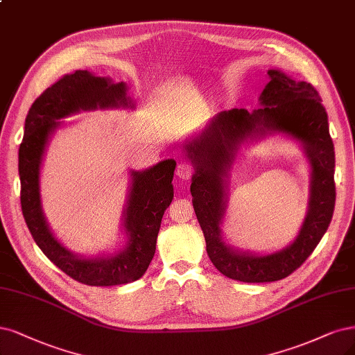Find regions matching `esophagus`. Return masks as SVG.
Masks as SVG:
<instances>
[{
  "instance_id": "1",
  "label": "esophagus",
  "mask_w": 355,
  "mask_h": 355,
  "mask_svg": "<svg viewBox=\"0 0 355 355\" xmlns=\"http://www.w3.org/2000/svg\"><path fill=\"white\" fill-rule=\"evenodd\" d=\"M193 175V167L189 163L182 162L176 167V176L180 178L182 180H189Z\"/></svg>"
}]
</instances>
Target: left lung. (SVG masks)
<instances>
[{
  "label": "left lung",
  "instance_id": "left-lung-1",
  "mask_svg": "<svg viewBox=\"0 0 355 355\" xmlns=\"http://www.w3.org/2000/svg\"><path fill=\"white\" fill-rule=\"evenodd\" d=\"M260 95L263 107L250 113L232 108L216 114L201 133L183 145L195 167L191 193L202 229L207 254L217 270L247 284L275 282L309 259L331 225L335 209V151L327 113L313 85L268 70ZM279 131L303 144L312 166L309 211L300 234L286 249L267 256L242 253L226 246L219 225L225 209V178L239 145L248 137Z\"/></svg>",
  "mask_w": 355,
  "mask_h": 355
}]
</instances>
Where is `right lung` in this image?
<instances>
[{
  "label": "right lung",
  "instance_id": "right-lung-1",
  "mask_svg": "<svg viewBox=\"0 0 355 355\" xmlns=\"http://www.w3.org/2000/svg\"><path fill=\"white\" fill-rule=\"evenodd\" d=\"M96 107H133L126 83H113L110 78L76 70L64 75L35 100L24 120V137L19 148L20 202L36 245L60 270L85 285L114 286L138 280L153 260L163 214L173 200L176 162L168 158L142 172H130L132 185L123 213L128 242L123 250L95 259L70 252L57 241L45 220L40 170L48 141L60 126L57 120Z\"/></svg>",
  "mask_w": 355,
  "mask_h": 355
}]
</instances>
